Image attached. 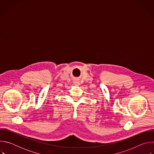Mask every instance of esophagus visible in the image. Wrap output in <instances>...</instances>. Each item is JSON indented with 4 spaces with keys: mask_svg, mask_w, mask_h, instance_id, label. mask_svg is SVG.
<instances>
[{
    "mask_svg": "<svg viewBox=\"0 0 154 154\" xmlns=\"http://www.w3.org/2000/svg\"><path fill=\"white\" fill-rule=\"evenodd\" d=\"M74 83H75V85H79V82L78 81H74Z\"/></svg>",
    "mask_w": 154,
    "mask_h": 154,
    "instance_id": "obj_1",
    "label": "esophagus"
}]
</instances>
